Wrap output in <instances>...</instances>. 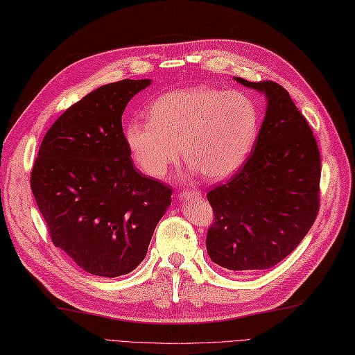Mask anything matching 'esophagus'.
<instances>
[{
    "mask_svg": "<svg viewBox=\"0 0 355 355\" xmlns=\"http://www.w3.org/2000/svg\"><path fill=\"white\" fill-rule=\"evenodd\" d=\"M182 198H188V197H201V191H197V189H188V191H184V193L180 194Z\"/></svg>",
    "mask_w": 355,
    "mask_h": 355,
    "instance_id": "esophagus-1",
    "label": "esophagus"
}]
</instances>
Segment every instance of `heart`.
Returning a JSON list of instances; mask_svg holds the SVG:
<instances>
[{"instance_id":"1","label":"heart","mask_w":355,"mask_h":355,"mask_svg":"<svg viewBox=\"0 0 355 355\" xmlns=\"http://www.w3.org/2000/svg\"><path fill=\"white\" fill-rule=\"evenodd\" d=\"M260 132V112L246 94L212 86H191L159 95L149 118L125 125L136 164L162 178L180 155L207 179H225L241 168Z\"/></svg>"}]
</instances>
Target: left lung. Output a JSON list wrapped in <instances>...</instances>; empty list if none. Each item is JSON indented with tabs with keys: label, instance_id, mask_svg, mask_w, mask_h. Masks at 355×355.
<instances>
[{
	"label": "left lung",
	"instance_id": "left-lung-1",
	"mask_svg": "<svg viewBox=\"0 0 355 355\" xmlns=\"http://www.w3.org/2000/svg\"><path fill=\"white\" fill-rule=\"evenodd\" d=\"M236 80L264 92L267 112L245 164L207 193L214 223L206 246L227 270L260 272L290 255L315 223L321 155L288 91L272 80Z\"/></svg>",
	"mask_w": 355,
	"mask_h": 355
}]
</instances>
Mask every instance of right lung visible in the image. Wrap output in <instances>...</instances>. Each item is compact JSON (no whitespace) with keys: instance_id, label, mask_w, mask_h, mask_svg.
<instances>
[{"instance_id":"1","label":"right lung","mask_w":355,"mask_h":355,"mask_svg":"<svg viewBox=\"0 0 355 355\" xmlns=\"http://www.w3.org/2000/svg\"><path fill=\"white\" fill-rule=\"evenodd\" d=\"M150 85L123 79L74 103L47 130L31 191L55 246L95 276L127 275L146 257L171 188L132 164L127 103Z\"/></svg>"}]
</instances>
